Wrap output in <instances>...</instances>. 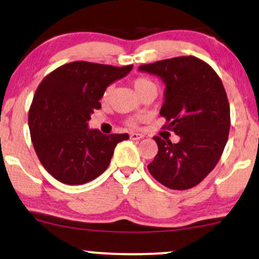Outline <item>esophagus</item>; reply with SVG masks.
Returning <instances> with one entry per match:
<instances>
[{"mask_svg":"<svg viewBox=\"0 0 259 259\" xmlns=\"http://www.w3.org/2000/svg\"><path fill=\"white\" fill-rule=\"evenodd\" d=\"M131 139H133V141H139V139H142L143 136L142 133H131Z\"/></svg>","mask_w":259,"mask_h":259,"instance_id":"34e87169","label":"esophagus"}]
</instances>
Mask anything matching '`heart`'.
Masks as SVG:
<instances>
[{
	"label": "heart",
	"mask_w": 259,
	"mask_h": 259,
	"mask_svg": "<svg viewBox=\"0 0 259 259\" xmlns=\"http://www.w3.org/2000/svg\"><path fill=\"white\" fill-rule=\"evenodd\" d=\"M133 87H135L136 92L138 93L139 96H142L143 93L148 92V91H156V84L147 77H137L136 80L133 81ZM112 90H114V87H112L111 84L105 88L104 93H103V100H104V102H108L109 98H110ZM141 120H143V116H137L130 121V124L131 126H136V124Z\"/></svg>",
	"instance_id": "1"
}]
</instances>
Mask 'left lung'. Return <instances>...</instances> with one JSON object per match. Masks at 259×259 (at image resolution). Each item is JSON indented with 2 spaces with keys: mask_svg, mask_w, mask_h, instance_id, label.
Segmentation results:
<instances>
[{
  "mask_svg": "<svg viewBox=\"0 0 259 259\" xmlns=\"http://www.w3.org/2000/svg\"><path fill=\"white\" fill-rule=\"evenodd\" d=\"M165 83L160 115L179 136L172 144L154 137L157 151L150 175L169 189L185 190L203 181L220 161L228 142L230 109L221 78L196 57H177L139 66Z\"/></svg>",
  "mask_w": 259,
  "mask_h": 259,
  "instance_id": "left-lung-1",
  "label": "left lung"
}]
</instances>
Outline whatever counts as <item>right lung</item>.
Wrapping results in <instances>:
<instances>
[{
    "instance_id": "obj_1",
    "label": "right lung",
    "mask_w": 259,
    "mask_h": 259,
    "mask_svg": "<svg viewBox=\"0 0 259 259\" xmlns=\"http://www.w3.org/2000/svg\"><path fill=\"white\" fill-rule=\"evenodd\" d=\"M133 65L112 66L72 62L42 80L29 110V128L38 160L52 177L64 184L80 185L108 168L123 135H103L88 128L105 88L126 76Z\"/></svg>"
}]
</instances>
